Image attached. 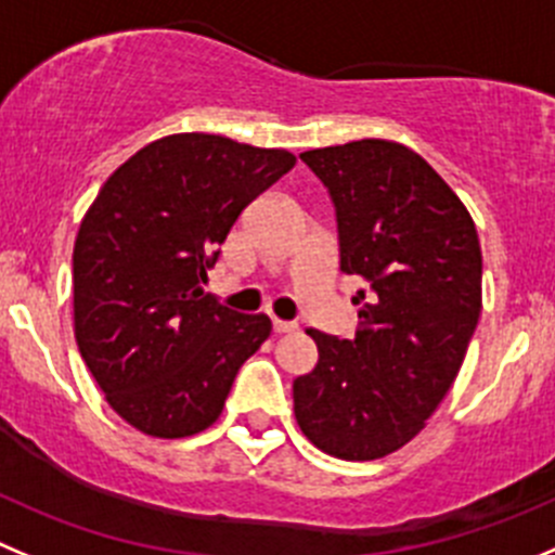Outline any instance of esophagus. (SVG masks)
I'll return each instance as SVG.
<instances>
[{
    "label": "esophagus",
    "instance_id": "obj_1",
    "mask_svg": "<svg viewBox=\"0 0 555 555\" xmlns=\"http://www.w3.org/2000/svg\"><path fill=\"white\" fill-rule=\"evenodd\" d=\"M272 330L278 332V335H286V332H294V330H297V324H294V321H281V319H272Z\"/></svg>",
    "mask_w": 555,
    "mask_h": 555
}]
</instances>
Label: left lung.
Listing matches in <instances>:
<instances>
[{
	"instance_id": "left-lung-1",
	"label": "left lung",
	"mask_w": 555,
	"mask_h": 555,
	"mask_svg": "<svg viewBox=\"0 0 555 555\" xmlns=\"http://www.w3.org/2000/svg\"><path fill=\"white\" fill-rule=\"evenodd\" d=\"M299 157L335 204L340 269L365 286L353 340L308 330L319 362L294 382V414L326 455L376 461L414 439L461 371L482 310L479 236L409 146L362 139Z\"/></svg>"
}]
</instances>
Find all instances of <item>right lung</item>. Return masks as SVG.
Returning <instances> with one entry per match:
<instances>
[{
	"label": "right lung",
	"mask_w": 555,
	"mask_h": 555,
	"mask_svg": "<svg viewBox=\"0 0 555 555\" xmlns=\"http://www.w3.org/2000/svg\"><path fill=\"white\" fill-rule=\"evenodd\" d=\"M297 157L225 135L157 139L116 168L73 247V324L111 409L155 439L212 425L272 332L204 294L242 209Z\"/></svg>",
	"instance_id": "right-lung-1"
}]
</instances>
